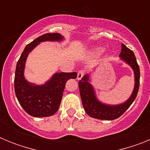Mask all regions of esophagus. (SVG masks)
I'll return each mask as SVG.
<instances>
[{"label": "esophagus", "mask_w": 150, "mask_h": 150, "mask_svg": "<svg viewBox=\"0 0 150 150\" xmlns=\"http://www.w3.org/2000/svg\"><path fill=\"white\" fill-rule=\"evenodd\" d=\"M85 71L84 70H79L77 74V79H81L82 77L84 76Z\"/></svg>", "instance_id": "1"}]
</instances>
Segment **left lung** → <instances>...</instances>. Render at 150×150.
<instances>
[{
    "mask_svg": "<svg viewBox=\"0 0 150 150\" xmlns=\"http://www.w3.org/2000/svg\"><path fill=\"white\" fill-rule=\"evenodd\" d=\"M120 57L132 67L134 72L135 85L133 93L123 104L115 106L106 105L97 100L93 88L88 83V74L85 75L79 81V92L85 111L91 117L102 120H116L128 109L137 97L140 86V68L136 57L133 51L123 43H122Z\"/></svg>",
    "mask_w": 150,
    "mask_h": 150,
    "instance_id": "obj_1",
    "label": "left lung"
}]
</instances>
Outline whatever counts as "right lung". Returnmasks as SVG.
Here are the masks:
<instances>
[{
	"label": "right lung",
	"mask_w": 150,
	"mask_h": 150,
	"mask_svg": "<svg viewBox=\"0 0 150 150\" xmlns=\"http://www.w3.org/2000/svg\"><path fill=\"white\" fill-rule=\"evenodd\" d=\"M63 37L59 33H47L28 44L18 59L16 68L14 88L18 102L27 113L34 117H46L55 114L62 101L65 84L70 79H75L77 73H56L43 86L29 83L24 77V68L28 55L43 41H60Z\"/></svg>",
	"instance_id": "right-lung-1"
}]
</instances>
